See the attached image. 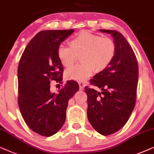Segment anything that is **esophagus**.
I'll use <instances>...</instances> for the list:
<instances>
[{
  "mask_svg": "<svg viewBox=\"0 0 154 154\" xmlns=\"http://www.w3.org/2000/svg\"><path fill=\"white\" fill-rule=\"evenodd\" d=\"M79 89L83 90L84 87H85V84L84 82H79Z\"/></svg>",
  "mask_w": 154,
  "mask_h": 154,
  "instance_id": "esophagus-1",
  "label": "esophagus"
}]
</instances>
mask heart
Here are the masks:
<instances>
[{
	"label": "heart",
	"instance_id": "1",
	"mask_svg": "<svg viewBox=\"0 0 154 154\" xmlns=\"http://www.w3.org/2000/svg\"><path fill=\"white\" fill-rule=\"evenodd\" d=\"M70 47L61 44L57 54L63 66L69 68L77 60V55L81 54L82 62L67 70L68 79L77 81L85 80L94 70L100 72L109 66L115 58L116 46L111 38L82 31L71 38Z\"/></svg>",
	"mask_w": 154,
	"mask_h": 154
}]
</instances>
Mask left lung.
<instances>
[{
  "label": "left lung",
  "instance_id": "1",
  "mask_svg": "<svg viewBox=\"0 0 154 154\" xmlns=\"http://www.w3.org/2000/svg\"><path fill=\"white\" fill-rule=\"evenodd\" d=\"M111 34L116 46V56L105 70L90 80L101 89L85 87L87 116L98 133L110 135L120 130L128 121L136 103L139 77L138 63L132 47L116 30L100 29Z\"/></svg>",
  "mask_w": 154,
  "mask_h": 154
}]
</instances>
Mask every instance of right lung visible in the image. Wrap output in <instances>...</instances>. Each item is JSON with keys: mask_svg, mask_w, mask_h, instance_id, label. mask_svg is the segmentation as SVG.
<instances>
[{"mask_svg": "<svg viewBox=\"0 0 154 154\" xmlns=\"http://www.w3.org/2000/svg\"><path fill=\"white\" fill-rule=\"evenodd\" d=\"M74 29L45 30L30 41L17 69L18 106L22 118L32 131L44 137L58 132L65 123L68 101L79 91L74 80L67 81L57 93L51 82L62 83L64 70L57 50Z\"/></svg>", "mask_w": 154, "mask_h": 154, "instance_id": "obj_1", "label": "right lung"}]
</instances>
